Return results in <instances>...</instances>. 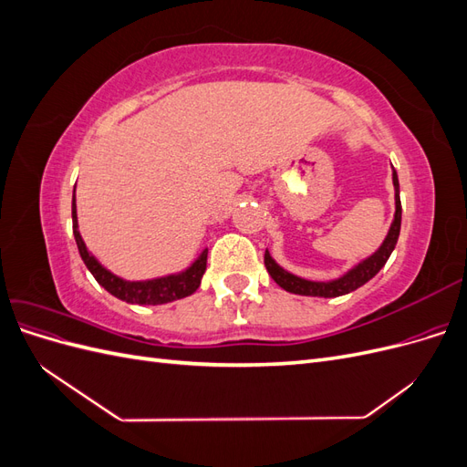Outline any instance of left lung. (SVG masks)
Masks as SVG:
<instances>
[{
  "mask_svg": "<svg viewBox=\"0 0 467 467\" xmlns=\"http://www.w3.org/2000/svg\"><path fill=\"white\" fill-rule=\"evenodd\" d=\"M391 181H393V191H395V212H393V220L388 230V235L384 237L381 245L372 253V255L364 257L357 265H352L348 271L341 273L335 278L329 280H309L304 276L294 275L286 271L285 266H280L268 249L265 251V266L268 275L275 278L276 285L280 288H285L286 292L292 294H300V296H316V298H337V296H345L352 290L360 288L366 282L372 280L379 268L384 266L389 259V255L395 249V244H398L400 230H401V201H400V179L395 169L391 167Z\"/></svg>",
  "mask_w": 467,
  "mask_h": 467,
  "instance_id": "obj_1",
  "label": "left lung"
}]
</instances>
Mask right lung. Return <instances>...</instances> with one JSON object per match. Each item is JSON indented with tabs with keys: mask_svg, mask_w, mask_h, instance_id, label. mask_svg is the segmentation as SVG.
I'll list each match as a JSON object with an SVG mask.
<instances>
[{
	"mask_svg": "<svg viewBox=\"0 0 467 467\" xmlns=\"http://www.w3.org/2000/svg\"><path fill=\"white\" fill-rule=\"evenodd\" d=\"M72 222H74V237L79 249V255L89 268V273L95 276V280L101 285L109 294L115 296V298L129 302V304H140V306H161L175 302L181 298H187L196 288L201 286L202 275L206 271V257L208 249L204 247L199 257H196L187 268H182L179 273H171L158 278L150 280H126L110 273L101 263L95 259L93 253L88 249L86 242L79 234V223H78V206H76V187L72 196Z\"/></svg>",
	"mask_w": 467,
	"mask_h": 467,
	"instance_id": "obj_1",
	"label": "right lung"
}]
</instances>
